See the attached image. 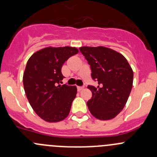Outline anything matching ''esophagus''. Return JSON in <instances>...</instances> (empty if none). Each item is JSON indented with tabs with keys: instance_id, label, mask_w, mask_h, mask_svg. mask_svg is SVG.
<instances>
[{
	"instance_id": "1",
	"label": "esophagus",
	"mask_w": 157,
	"mask_h": 157,
	"mask_svg": "<svg viewBox=\"0 0 157 157\" xmlns=\"http://www.w3.org/2000/svg\"><path fill=\"white\" fill-rule=\"evenodd\" d=\"M77 91H79V92H80V91H81V90H83V86H77Z\"/></svg>"
}]
</instances>
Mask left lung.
Returning <instances> with one entry per match:
<instances>
[{
	"instance_id": "left-lung-1",
	"label": "left lung",
	"mask_w": 157,
	"mask_h": 157,
	"mask_svg": "<svg viewBox=\"0 0 157 157\" xmlns=\"http://www.w3.org/2000/svg\"><path fill=\"white\" fill-rule=\"evenodd\" d=\"M80 51L91 69L97 86L89 85L92 92L89 110L99 120H110L120 113L127 102L133 86L134 74L121 54L105 47H81Z\"/></svg>"
}]
</instances>
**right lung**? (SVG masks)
I'll return each instance as SVG.
<instances>
[{"mask_svg": "<svg viewBox=\"0 0 157 157\" xmlns=\"http://www.w3.org/2000/svg\"><path fill=\"white\" fill-rule=\"evenodd\" d=\"M78 52L73 47H48L28 60L23 78L25 93L32 108L45 121L58 122L69 115L77 87L60 84L64 77L61 67Z\"/></svg>", "mask_w": 157, "mask_h": 157, "instance_id": "add662e5", "label": "right lung"}]
</instances>
